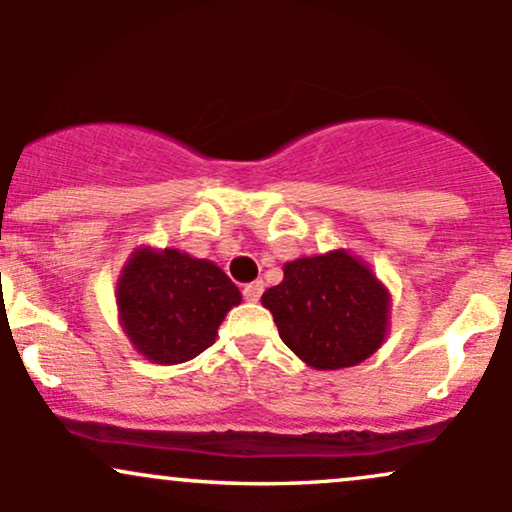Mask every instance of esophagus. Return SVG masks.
<instances>
[{"label":"esophagus","instance_id":"esophagus-1","mask_svg":"<svg viewBox=\"0 0 512 512\" xmlns=\"http://www.w3.org/2000/svg\"><path fill=\"white\" fill-rule=\"evenodd\" d=\"M262 291H264V284H262V281H252V284H248V286H245V289H243L245 301L257 303V301H260Z\"/></svg>","mask_w":512,"mask_h":512}]
</instances>
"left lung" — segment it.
<instances>
[{
	"instance_id": "left-lung-1",
	"label": "left lung",
	"mask_w": 512,
	"mask_h": 512,
	"mask_svg": "<svg viewBox=\"0 0 512 512\" xmlns=\"http://www.w3.org/2000/svg\"><path fill=\"white\" fill-rule=\"evenodd\" d=\"M390 291L361 257L339 248L284 264L262 293L279 337L315 370L358 366L390 332Z\"/></svg>"
}]
</instances>
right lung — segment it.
<instances>
[{
	"label": "right lung",
	"mask_w": 512,
	"mask_h": 512,
	"mask_svg": "<svg viewBox=\"0 0 512 512\" xmlns=\"http://www.w3.org/2000/svg\"><path fill=\"white\" fill-rule=\"evenodd\" d=\"M115 301L137 354L158 366H175L216 342L223 317L243 296L219 264L142 245L117 276Z\"/></svg>",
	"instance_id": "right-lung-1"
}]
</instances>
